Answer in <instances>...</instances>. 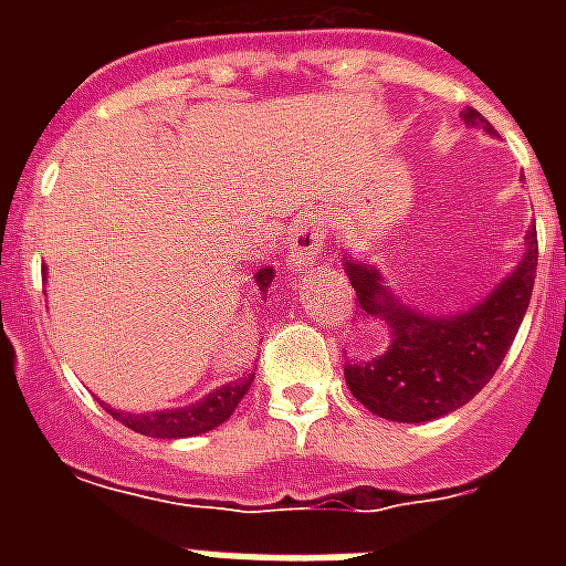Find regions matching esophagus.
Returning <instances> with one entry per match:
<instances>
[{
	"mask_svg": "<svg viewBox=\"0 0 566 566\" xmlns=\"http://www.w3.org/2000/svg\"><path fill=\"white\" fill-rule=\"evenodd\" d=\"M323 243H326V229L317 217H300L293 222L291 234H287V261H291V270H305L308 264L317 261V255L323 252Z\"/></svg>",
	"mask_w": 566,
	"mask_h": 566,
	"instance_id": "esophagus-1",
	"label": "esophagus"
}]
</instances>
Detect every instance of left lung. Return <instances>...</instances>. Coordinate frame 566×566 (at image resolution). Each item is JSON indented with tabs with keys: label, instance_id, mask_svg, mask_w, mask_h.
I'll use <instances>...</instances> for the list:
<instances>
[{
	"label": "left lung",
	"instance_id": "left-lung-1",
	"mask_svg": "<svg viewBox=\"0 0 566 566\" xmlns=\"http://www.w3.org/2000/svg\"><path fill=\"white\" fill-rule=\"evenodd\" d=\"M470 128L496 135L475 108L461 111ZM344 270L367 323L387 332L385 353L346 358L344 376L358 402L394 422H429L467 405L500 370L526 317L537 273V234L526 231L520 264L470 311L422 314L396 300L370 261L346 255Z\"/></svg>",
	"mask_w": 566,
	"mask_h": 566
}]
</instances>
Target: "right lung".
Here are the masks:
<instances>
[{
	"mask_svg": "<svg viewBox=\"0 0 566 566\" xmlns=\"http://www.w3.org/2000/svg\"><path fill=\"white\" fill-rule=\"evenodd\" d=\"M275 270L273 266H261L255 273V287L261 293V300L266 296V287L273 284ZM255 373H247V376L234 378V381H226L211 394H205L199 402L181 405V408H161V411H146V413H128V411H114L108 408L111 417H117L123 426H128L137 434H146V438H193V434H205V431L217 429L222 422L229 420L238 402L247 396L249 385H252Z\"/></svg>",
	"mask_w": 566,
	"mask_h": 566,
	"instance_id": "1",
	"label": "right lung"
}]
</instances>
